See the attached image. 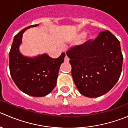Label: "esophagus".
Listing matches in <instances>:
<instances>
[{"instance_id":"obj_1","label":"esophagus","mask_w":128,"mask_h":128,"mask_svg":"<svg viewBox=\"0 0 128 128\" xmlns=\"http://www.w3.org/2000/svg\"><path fill=\"white\" fill-rule=\"evenodd\" d=\"M64 61L65 62H68L69 61V58H68L67 56H66L65 58H64Z\"/></svg>"}]
</instances>
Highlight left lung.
<instances>
[{
  "instance_id": "1",
  "label": "left lung",
  "mask_w": 128,
  "mask_h": 128,
  "mask_svg": "<svg viewBox=\"0 0 128 128\" xmlns=\"http://www.w3.org/2000/svg\"><path fill=\"white\" fill-rule=\"evenodd\" d=\"M73 80L79 92L88 98L110 91L120 79L122 57L120 42L109 30L66 52Z\"/></svg>"
}]
</instances>
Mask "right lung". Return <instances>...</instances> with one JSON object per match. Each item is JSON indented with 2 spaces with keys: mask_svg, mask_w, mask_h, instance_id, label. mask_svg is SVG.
<instances>
[{
  "mask_svg": "<svg viewBox=\"0 0 128 128\" xmlns=\"http://www.w3.org/2000/svg\"><path fill=\"white\" fill-rule=\"evenodd\" d=\"M38 24L26 27L15 36L9 52L10 76L18 89L23 92L34 97L48 95L56 85L60 64L64 62L65 53L53 59L44 54L34 58H28L19 52L22 34L27 28Z\"/></svg>",
  "mask_w": 128,
  "mask_h": 128,
  "instance_id": "right-lung-1",
  "label": "right lung"
}]
</instances>
